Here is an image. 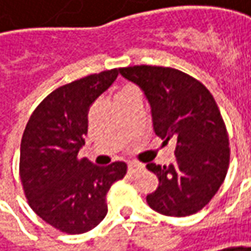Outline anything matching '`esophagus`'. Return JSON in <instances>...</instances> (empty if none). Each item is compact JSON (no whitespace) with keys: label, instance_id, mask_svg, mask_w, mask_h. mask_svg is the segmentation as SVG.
Here are the masks:
<instances>
[{"label":"esophagus","instance_id":"obj_1","mask_svg":"<svg viewBox=\"0 0 251 251\" xmlns=\"http://www.w3.org/2000/svg\"><path fill=\"white\" fill-rule=\"evenodd\" d=\"M142 168H143V166H142L140 163H138V162H130V163L127 165V172H129L130 175H135V173L140 172Z\"/></svg>","mask_w":251,"mask_h":251}]
</instances>
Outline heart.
Here are the masks:
<instances>
[{
	"label": "heart",
	"mask_w": 251,
	"mask_h": 251,
	"mask_svg": "<svg viewBox=\"0 0 251 251\" xmlns=\"http://www.w3.org/2000/svg\"><path fill=\"white\" fill-rule=\"evenodd\" d=\"M129 88H132V86H126V88H124V89H129Z\"/></svg>",
	"instance_id": "obj_1"
}]
</instances>
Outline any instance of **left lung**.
Wrapping results in <instances>:
<instances>
[{"instance_id": "obj_1", "label": "left lung", "mask_w": 251, "mask_h": 251, "mask_svg": "<svg viewBox=\"0 0 251 251\" xmlns=\"http://www.w3.org/2000/svg\"><path fill=\"white\" fill-rule=\"evenodd\" d=\"M119 74L145 92L156 135L176 140L173 163L146 165L159 179L157 189L146 196L148 204L165 216L198 213L217 193L230 162L227 130L213 95L173 68L135 65Z\"/></svg>"}]
</instances>
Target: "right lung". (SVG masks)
Returning <instances> with one entry per match:
<instances>
[{
    "instance_id": "1",
    "label": "right lung",
    "mask_w": 251,
    "mask_h": 251,
    "mask_svg": "<svg viewBox=\"0 0 251 251\" xmlns=\"http://www.w3.org/2000/svg\"><path fill=\"white\" fill-rule=\"evenodd\" d=\"M118 69L59 86L32 112L24 130L20 177L31 209L52 227L81 234L108 213L106 193L126 175L125 162L96 166L78 152L88 133V112L118 76Z\"/></svg>"
}]
</instances>
